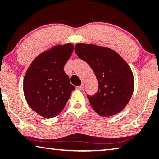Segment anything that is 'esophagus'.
<instances>
[{
    "label": "esophagus",
    "mask_w": 159,
    "mask_h": 159,
    "mask_svg": "<svg viewBox=\"0 0 159 159\" xmlns=\"http://www.w3.org/2000/svg\"><path fill=\"white\" fill-rule=\"evenodd\" d=\"M83 88H84V84H81L80 86H78V87H76V89L80 90H82Z\"/></svg>",
    "instance_id": "obj_1"
}]
</instances>
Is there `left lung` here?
I'll return each mask as SVG.
<instances>
[{
	"label": "left lung",
	"mask_w": 159,
	"mask_h": 159,
	"mask_svg": "<svg viewBox=\"0 0 159 159\" xmlns=\"http://www.w3.org/2000/svg\"><path fill=\"white\" fill-rule=\"evenodd\" d=\"M75 52L86 61L95 74L98 90L88 95L91 107L103 117L117 114L125 108L134 90V76L128 63L111 48L77 43Z\"/></svg>",
	"instance_id": "left-lung-1"
}]
</instances>
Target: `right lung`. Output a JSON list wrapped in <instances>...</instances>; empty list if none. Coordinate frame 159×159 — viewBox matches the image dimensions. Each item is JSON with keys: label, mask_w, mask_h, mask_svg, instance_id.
<instances>
[{"label": "right lung", "mask_w": 159, "mask_h": 159, "mask_svg": "<svg viewBox=\"0 0 159 159\" xmlns=\"http://www.w3.org/2000/svg\"><path fill=\"white\" fill-rule=\"evenodd\" d=\"M73 50L71 43L55 45L38 55L26 70L24 95L29 106L42 117L57 116L75 89L64 71Z\"/></svg>", "instance_id": "right-lung-1"}]
</instances>
